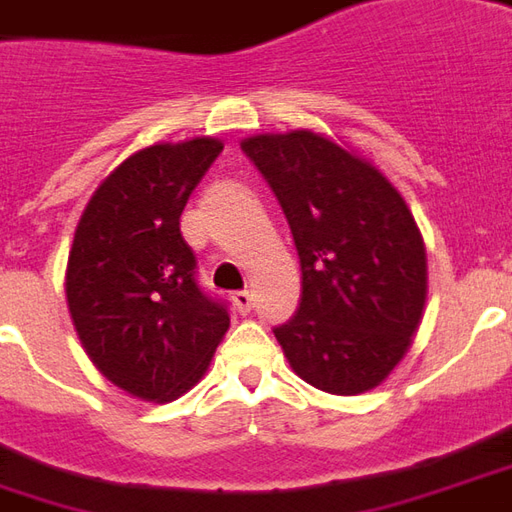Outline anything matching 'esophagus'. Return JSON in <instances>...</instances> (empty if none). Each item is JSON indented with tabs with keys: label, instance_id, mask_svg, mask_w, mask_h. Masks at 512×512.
I'll return each instance as SVG.
<instances>
[{
	"label": "esophagus",
	"instance_id": "esophagus-1",
	"mask_svg": "<svg viewBox=\"0 0 512 512\" xmlns=\"http://www.w3.org/2000/svg\"><path fill=\"white\" fill-rule=\"evenodd\" d=\"M231 301H234L236 312H239V315H248L250 306H253V298H250V292H248V290L234 292V295H231Z\"/></svg>",
	"mask_w": 512,
	"mask_h": 512
}]
</instances>
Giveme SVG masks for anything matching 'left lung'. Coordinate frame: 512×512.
Wrapping results in <instances>:
<instances>
[{"mask_svg": "<svg viewBox=\"0 0 512 512\" xmlns=\"http://www.w3.org/2000/svg\"><path fill=\"white\" fill-rule=\"evenodd\" d=\"M242 150L278 197L301 259L298 312L273 329L290 368L334 396L373 390L424 317L426 248L412 211L329 136L262 133Z\"/></svg>", "mask_w": 512, "mask_h": 512, "instance_id": "obj_1", "label": "left lung"}]
</instances>
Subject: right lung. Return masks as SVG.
Returning <instances> with one entry per match:
<instances>
[{"instance_id": "1", "label": "right lung", "mask_w": 512, "mask_h": 512, "mask_svg": "<svg viewBox=\"0 0 512 512\" xmlns=\"http://www.w3.org/2000/svg\"><path fill=\"white\" fill-rule=\"evenodd\" d=\"M222 142L200 136L133 153L100 183L74 231L66 303L102 376L144 401L192 390L228 331V306L197 287L181 214Z\"/></svg>"}]
</instances>
